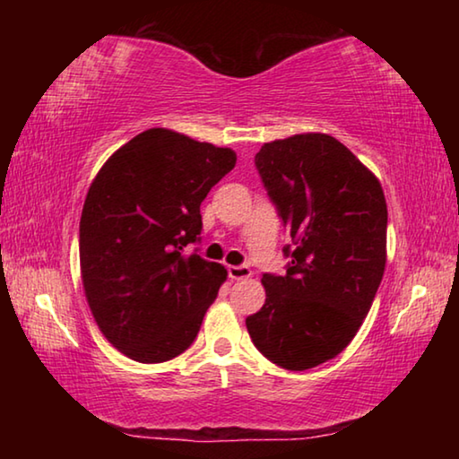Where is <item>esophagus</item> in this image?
<instances>
[{
    "instance_id": "34e87169",
    "label": "esophagus",
    "mask_w": 459,
    "mask_h": 459,
    "mask_svg": "<svg viewBox=\"0 0 459 459\" xmlns=\"http://www.w3.org/2000/svg\"><path fill=\"white\" fill-rule=\"evenodd\" d=\"M251 275H253V271L245 265H230L229 267V277L235 279V281H240V279H248Z\"/></svg>"
}]
</instances>
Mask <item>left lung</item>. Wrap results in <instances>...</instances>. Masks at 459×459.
Here are the masks:
<instances>
[{"label":"left lung","mask_w":459,"mask_h":459,"mask_svg":"<svg viewBox=\"0 0 459 459\" xmlns=\"http://www.w3.org/2000/svg\"><path fill=\"white\" fill-rule=\"evenodd\" d=\"M255 166L293 251L285 247V275H263L265 304L247 330L277 367L307 370L351 344L375 301L386 263L385 192L328 134L263 143Z\"/></svg>","instance_id":"8db88e82"}]
</instances>
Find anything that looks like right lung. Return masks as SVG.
Segmentation results:
<instances>
[{
	"label": "right lung",
	"mask_w": 459,
	"mask_h": 459,
	"mask_svg": "<svg viewBox=\"0 0 459 459\" xmlns=\"http://www.w3.org/2000/svg\"><path fill=\"white\" fill-rule=\"evenodd\" d=\"M237 164L230 147L153 127L129 139L92 180L81 216V277L103 336L131 360L176 359L227 281L221 263L184 255L200 204Z\"/></svg>",
	"instance_id": "right-lung-1"
}]
</instances>
